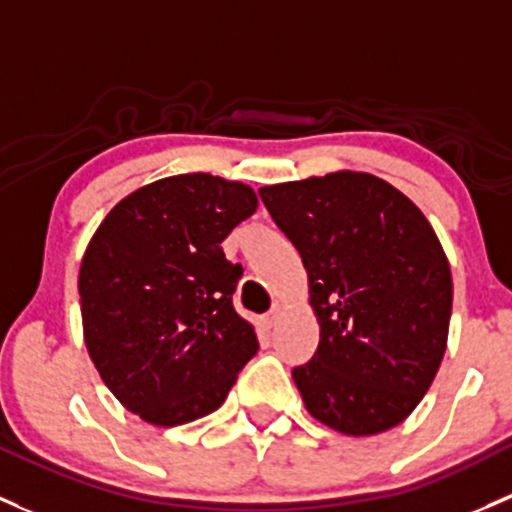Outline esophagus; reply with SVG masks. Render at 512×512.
Returning a JSON list of instances; mask_svg holds the SVG:
<instances>
[{
	"mask_svg": "<svg viewBox=\"0 0 512 512\" xmlns=\"http://www.w3.org/2000/svg\"><path fill=\"white\" fill-rule=\"evenodd\" d=\"M279 314H282V304H274L267 314H262L260 319H257V324H260L262 331H270V328H274V324H277Z\"/></svg>",
	"mask_w": 512,
	"mask_h": 512,
	"instance_id": "obj_1",
	"label": "esophagus"
}]
</instances>
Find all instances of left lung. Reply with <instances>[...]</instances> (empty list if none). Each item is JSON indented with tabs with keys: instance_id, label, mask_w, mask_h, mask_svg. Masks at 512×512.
<instances>
[{
	"instance_id": "obj_1",
	"label": "left lung",
	"mask_w": 512,
	"mask_h": 512,
	"mask_svg": "<svg viewBox=\"0 0 512 512\" xmlns=\"http://www.w3.org/2000/svg\"><path fill=\"white\" fill-rule=\"evenodd\" d=\"M309 274L319 348L292 370L306 412L348 437L405 422L437 378L451 267L424 213L365 171L260 188Z\"/></svg>"
}]
</instances>
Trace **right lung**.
<instances>
[{
  "label": "right lung",
  "mask_w": 512,
  "mask_h": 512,
  "mask_svg": "<svg viewBox=\"0 0 512 512\" xmlns=\"http://www.w3.org/2000/svg\"><path fill=\"white\" fill-rule=\"evenodd\" d=\"M257 211L247 184L179 174L122 198L85 247L83 338L112 395L157 427L218 410L257 353L220 242Z\"/></svg>",
  "instance_id": "1"
}]
</instances>
